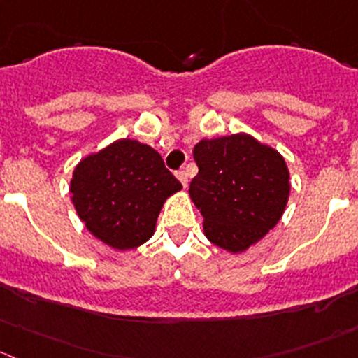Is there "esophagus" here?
<instances>
[{
  "instance_id": "1",
  "label": "esophagus",
  "mask_w": 358,
  "mask_h": 358,
  "mask_svg": "<svg viewBox=\"0 0 358 358\" xmlns=\"http://www.w3.org/2000/svg\"><path fill=\"white\" fill-rule=\"evenodd\" d=\"M177 179H179V182L182 185V188H188V176H186L185 170H181V172H177Z\"/></svg>"
}]
</instances>
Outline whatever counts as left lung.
<instances>
[{
	"label": "left lung",
	"mask_w": 358,
	"mask_h": 358,
	"mask_svg": "<svg viewBox=\"0 0 358 358\" xmlns=\"http://www.w3.org/2000/svg\"><path fill=\"white\" fill-rule=\"evenodd\" d=\"M189 199L214 246L244 253L278 224L290 196V170L274 148L250 134L202 138Z\"/></svg>",
	"instance_id": "obj_1"
}]
</instances>
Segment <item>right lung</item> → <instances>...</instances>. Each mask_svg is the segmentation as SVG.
<instances>
[{
	"label": "right lung",
	"mask_w": 358,
	"mask_h": 358,
	"mask_svg": "<svg viewBox=\"0 0 358 358\" xmlns=\"http://www.w3.org/2000/svg\"><path fill=\"white\" fill-rule=\"evenodd\" d=\"M181 189L162 156L131 138L87 155L70 181L71 203L84 227L119 251L148 243L165 200Z\"/></svg>",
	"instance_id": "obj_1"
}]
</instances>
